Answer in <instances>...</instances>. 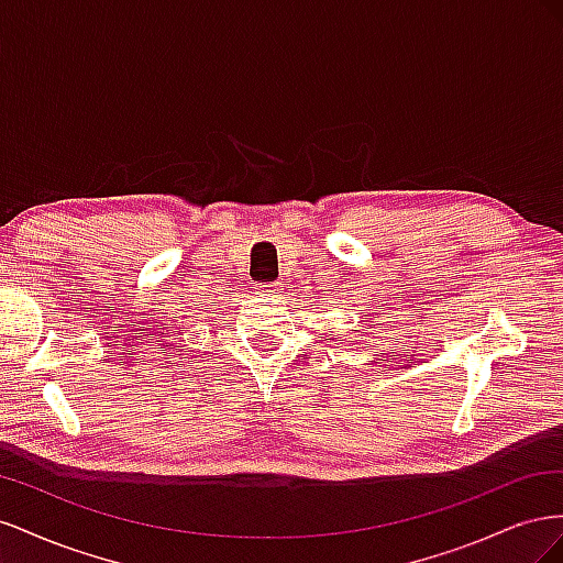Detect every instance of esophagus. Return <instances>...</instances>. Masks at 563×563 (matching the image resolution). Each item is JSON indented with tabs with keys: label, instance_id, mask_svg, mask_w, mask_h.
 Instances as JSON below:
<instances>
[{
	"label": "esophagus",
	"instance_id": "esophagus-1",
	"mask_svg": "<svg viewBox=\"0 0 563 563\" xmlns=\"http://www.w3.org/2000/svg\"><path fill=\"white\" fill-rule=\"evenodd\" d=\"M255 294H258L261 298H269V296H275V294H277V284H263V286L255 288Z\"/></svg>",
	"mask_w": 563,
	"mask_h": 563
}]
</instances>
